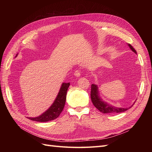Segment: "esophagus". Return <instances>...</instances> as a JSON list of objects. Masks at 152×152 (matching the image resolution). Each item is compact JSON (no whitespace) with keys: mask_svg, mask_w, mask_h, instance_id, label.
Here are the masks:
<instances>
[{"mask_svg":"<svg viewBox=\"0 0 152 152\" xmlns=\"http://www.w3.org/2000/svg\"><path fill=\"white\" fill-rule=\"evenodd\" d=\"M74 75L75 77H79L80 76V70H76L75 71V73H74Z\"/></svg>","mask_w":152,"mask_h":152,"instance_id":"1","label":"esophagus"}]
</instances>
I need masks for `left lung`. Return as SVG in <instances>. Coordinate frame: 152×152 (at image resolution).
Segmentation results:
<instances>
[{"label": "left lung", "mask_w": 152, "mask_h": 152, "mask_svg": "<svg viewBox=\"0 0 152 152\" xmlns=\"http://www.w3.org/2000/svg\"><path fill=\"white\" fill-rule=\"evenodd\" d=\"M128 45L132 51L136 54V50L132 48V45L129 44H128ZM91 98L94 107L97 108L99 111H100L101 112H102L103 113H121V112L126 111V110H127L128 109L131 108L132 107V105H134V104H133L131 107L129 108H118V107H113V106L103 102L102 99H101V98L99 96L98 87L95 84L91 85Z\"/></svg>", "instance_id": "left-lung-1"}]
</instances>
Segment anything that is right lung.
<instances>
[{
  "instance_id": "1",
  "label": "right lung",
  "mask_w": 152,
  "mask_h": 152,
  "mask_svg": "<svg viewBox=\"0 0 152 152\" xmlns=\"http://www.w3.org/2000/svg\"><path fill=\"white\" fill-rule=\"evenodd\" d=\"M17 56L18 54H16V57ZM69 86H70V83H65V82H63L61 86L60 90L59 91L56 98L55 99L54 103L49 107V108L39 117L28 118L31 121L40 122L50 121L58 118L63 111L64 107H65L66 93Z\"/></svg>"
}]
</instances>
